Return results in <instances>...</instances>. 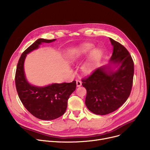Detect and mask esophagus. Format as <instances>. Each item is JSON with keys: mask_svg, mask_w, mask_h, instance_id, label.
I'll return each mask as SVG.
<instances>
[{"mask_svg": "<svg viewBox=\"0 0 150 150\" xmlns=\"http://www.w3.org/2000/svg\"><path fill=\"white\" fill-rule=\"evenodd\" d=\"M76 86L77 87H80V86L82 85V82L80 80H76Z\"/></svg>", "mask_w": 150, "mask_h": 150, "instance_id": "obj_1", "label": "esophagus"}]
</instances>
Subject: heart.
<instances>
[{
	"instance_id": "1",
	"label": "heart",
	"mask_w": 150,
	"mask_h": 150,
	"mask_svg": "<svg viewBox=\"0 0 150 150\" xmlns=\"http://www.w3.org/2000/svg\"><path fill=\"white\" fill-rule=\"evenodd\" d=\"M92 43L85 42L78 46L72 54L74 61L82 59L89 56L81 66V70L86 75L91 74L96 69L103 56V53L99 49H94Z\"/></svg>"
}]
</instances>
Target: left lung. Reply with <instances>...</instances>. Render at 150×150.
Instances as JSON below:
<instances>
[{"instance_id":"1","label":"left lung","mask_w":150,"mask_h":150,"mask_svg":"<svg viewBox=\"0 0 150 150\" xmlns=\"http://www.w3.org/2000/svg\"><path fill=\"white\" fill-rule=\"evenodd\" d=\"M113 53L108 65L97 69L82 85L87 91L85 104L97 115L119 109L129 97L133 81L134 62L125 47L109 38Z\"/></svg>"}]
</instances>
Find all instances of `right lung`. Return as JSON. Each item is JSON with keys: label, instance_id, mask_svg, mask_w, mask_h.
Listing matches in <instances>:
<instances>
[{"label": "right lung", "instance_id": "add662e5", "mask_svg": "<svg viewBox=\"0 0 150 150\" xmlns=\"http://www.w3.org/2000/svg\"><path fill=\"white\" fill-rule=\"evenodd\" d=\"M54 39L39 38L23 52L16 68L15 83L19 97L33 115L44 120H52L61 117L66 111L68 99L76 89V81L52 83L45 86L31 84L27 80L24 62L27 54L38 49L42 43H50Z\"/></svg>", "mask_w": 150, "mask_h": 150}]
</instances>
